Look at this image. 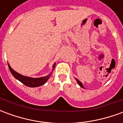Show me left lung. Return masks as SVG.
<instances>
[{
    "label": "left lung",
    "mask_w": 123,
    "mask_h": 123,
    "mask_svg": "<svg viewBox=\"0 0 123 123\" xmlns=\"http://www.w3.org/2000/svg\"><path fill=\"white\" fill-rule=\"evenodd\" d=\"M75 80H76V82H77L78 84V85L80 86V87H82V88H84V89H85V88H84V86H83V84H82V83L80 81H79V80H78L77 78H75Z\"/></svg>",
    "instance_id": "8db88e82"
}]
</instances>
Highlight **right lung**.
Returning a JSON list of instances; mask_svg holds the SVG:
<instances>
[{
    "label": "right lung",
    "instance_id": "add662e5",
    "mask_svg": "<svg viewBox=\"0 0 123 123\" xmlns=\"http://www.w3.org/2000/svg\"><path fill=\"white\" fill-rule=\"evenodd\" d=\"M8 68H9L10 71L12 73L13 76L16 80H19L20 82H21L24 84L26 86L30 87V88H36V87H39V86L43 85V84H45L47 82V81L51 76L53 71L55 70V65H56V62H55L53 65V70H52V72L51 73H49L47 76L40 78L29 77V76H24V75L20 74L18 72H16L14 70L12 69V67L10 66V64L8 63Z\"/></svg>",
    "mask_w": 123,
    "mask_h": 123
}]
</instances>
